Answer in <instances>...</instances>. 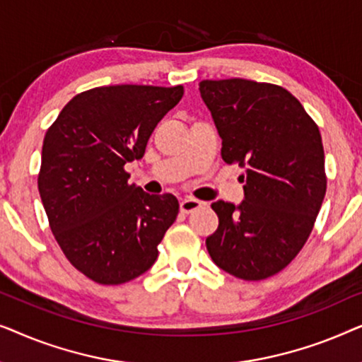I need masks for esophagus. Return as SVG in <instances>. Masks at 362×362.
Segmentation results:
<instances>
[{
  "mask_svg": "<svg viewBox=\"0 0 362 362\" xmlns=\"http://www.w3.org/2000/svg\"><path fill=\"white\" fill-rule=\"evenodd\" d=\"M202 204H204V202L199 199H194V197H186V199H182L180 202V209H181V212H185V214H189V212L202 207Z\"/></svg>",
  "mask_w": 362,
  "mask_h": 362,
  "instance_id": "esophagus-1",
  "label": "esophagus"
}]
</instances>
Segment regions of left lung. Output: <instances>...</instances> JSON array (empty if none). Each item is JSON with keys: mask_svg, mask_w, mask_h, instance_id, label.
Masks as SVG:
<instances>
[{"mask_svg": "<svg viewBox=\"0 0 362 362\" xmlns=\"http://www.w3.org/2000/svg\"><path fill=\"white\" fill-rule=\"evenodd\" d=\"M201 97L222 138V160L244 168V201H216L206 239L214 264L242 280L284 270L303 249L326 194L318 125L284 87L245 78L202 81Z\"/></svg>", "mask_w": 362, "mask_h": 362, "instance_id": "1", "label": "left lung"}]
</instances>
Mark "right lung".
Returning a JSON list of instances; mask_svg holds the SVG:
<instances>
[{"mask_svg": "<svg viewBox=\"0 0 362 362\" xmlns=\"http://www.w3.org/2000/svg\"><path fill=\"white\" fill-rule=\"evenodd\" d=\"M182 93V86L90 88L44 136L37 187L49 226L67 260L97 284L120 285L151 269L176 221V197L128 185L125 165L141 160Z\"/></svg>", "mask_w": 362, "mask_h": 362, "instance_id": "1", "label": "right lung"}]
</instances>
